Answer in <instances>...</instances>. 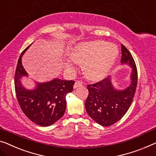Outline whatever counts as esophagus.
Instances as JSON below:
<instances>
[{"label": "esophagus", "mask_w": 156, "mask_h": 156, "mask_svg": "<svg viewBox=\"0 0 156 156\" xmlns=\"http://www.w3.org/2000/svg\"><path fill=\"white\" fill-rule=\"evenodd\" d=\"M83 82H81V81H76L75 83V84L73 85V88L74 89H76V88H77L78 87H81V86L83 85Z\"/></svg>", "instance_id": "1"}]
</instances>
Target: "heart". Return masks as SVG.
<instances>
[{
	"label": "heart",
	"mask_w": 156,
	"mask_h": 156,
	"mask_svg": "<svg viewBox=\"0 0 156 156\" xmlns=\"http://www.w3.org/2000/svg\"><path fill=\"white\" fill-rule=\"evenodd\" d=\"M117 47L101 41L83 42L71 49L69 57L73 62L83 64V73L88 80L97 81L107 76L118 57ZM66 68L73 69L71 62H66Z\"/></svg>",
	"instance_id": "1"
}]
</instances>
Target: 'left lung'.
I'll use <instances>...</instances> for the list:
<instances>
[{
  "label": "left lung",
  "instance_id": "obj_1",
  "mask_svg": "<svg viewBox=\"0 0 156 156\" xmlns=\"http://www.w3.org/2000/svg\"><path fill=\"white\" fill-rule=\"evenodd\" d=\"M121 64L132 67L131 83L124 90L115 89L111 78L87 85L89 94L85 101L87 114L102 126H110L121 119L128 111L135 94L137 85V70L129 50L121 45Z\"/></svg>",
  "mask_w": 156,
  "mask_h": 156
}]
</instances>
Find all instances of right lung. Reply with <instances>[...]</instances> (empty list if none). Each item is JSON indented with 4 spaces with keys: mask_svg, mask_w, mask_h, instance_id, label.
Instances as JSON below:
<instances>
[{
    "mask_svg": "<svg viewBox=\"0 0 156 156\" xmlns=\"http://www.w3.org/2000/svg\"><path fill=\"white\" fill-rule=\"evenodd\" d=\"M29 46L22 52L17 62L15 75L16 96L22 111L32 122L40 126H50L64 114L66 96L73 91L75 81L55 78L47 83H36L34 90L23 87L21 79L28 76V73L22 66V57Z\"/></svg>",
    "mask_w": 156,
    "mask_h": 156,
    "instance_id": "obj_1",
    "label": "right lung"
}]
</instances>
